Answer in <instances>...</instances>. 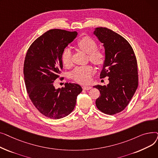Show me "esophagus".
Wrapping results in <instances>:
<instances>
[{
  "instance_id": "34e87169",
  "label": "esophagus",
  "mask_w": 158,
  "mask_h": 158,
  "mask_svg": "<svg viewBox=\"0 0 158 158\" xmlns=\"http://www.w3.org/2000/svg\"><path fill=\"white\" fill-rule=\"evenodd\" d=\"M82 89L85 90H89L90 89H92V86H82Z\"/></svg>"
}]
</instances>
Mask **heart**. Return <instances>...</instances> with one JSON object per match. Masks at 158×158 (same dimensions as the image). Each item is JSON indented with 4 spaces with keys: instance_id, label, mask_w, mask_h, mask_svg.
I'll use <instances>...</instances> for the list:
<instances>
[{
    "instance_id": "heart-1",
    "label": "heart",
    "mask_w": 158,
    "mask_h": 158,
    "mask_svg": "<svg viewBox=\"0 0 158 158\" xmlns=\"http://www.w3.org/2000/svg\"><path fill=\"white\" fill-rule=\"evenodd\" d=\"M77 45L82 51L88 54L89 61L95 64L101 65L104 63V54L102 51L97 50V44L92 38L89 36L82 37L77 41ZM61 60L66 67L71 66V51L70 49L66 48L64 50L61 56ZM93 73L94 69L91 66H77L73 71L72 77L79 83L86 84L90 81Z\"/></svg>"
}]
</instances>
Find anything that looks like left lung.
<instances>
[{
    "label": "left lung",
    "instance_id": "8db88e82",
    "mask_svg": "<svg viewBox=\"0 0 158 158\" xmlns=\"http://www.w3.org/2000/svg\"><path fill=\"white\" fill-rule=\"evenodd\" d=\"M93 34L104 48L100 77H108L110 81L107 85L94 86L101 93L95 104L102 112L114 114L126 108L138 88L136 58L128 41L117 32L101 27L94 29Z\"/></svg>",
    "mask_w": 158,
    "mask_h": 158
}]
</instances>
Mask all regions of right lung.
I'll list each match as a JSON object with an SVG mask.
<instances>
[{
    "mask_svg": "<svg viewBox=\"0 0 158 158\" xmlns=\"http://www.w3.org/2000/svg\"><path fill=\"white\" fill-rule=\"evenodd\" d=\"M77 36L76 31L51 29L33 42L27 52L23 64L24 80L32 104L45 117L60 119L74 109L81 86L64 84L56 89L54 81L63 68L61 56L64 48Z\"/></svg>",
    "mask_w": 158,
    "mask_h": 158,
    "instance_id": "right-lung-1",
    "label": "right lung"
}]
</instances>
